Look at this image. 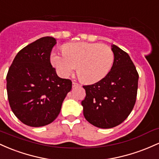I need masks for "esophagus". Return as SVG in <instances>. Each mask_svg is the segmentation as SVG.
<instances>
[{
	"label": "esophagus",
	"mask_w": 159,
	"mask_h": 159,
	"mask_svg": "<svg viewBox=\"0 0 159 159\" xmlns=\"http://www.w3.org/2000/svg\"><path fill=\"white\" fill-rule=\"evenodd\" d=\"M72 85H73V87H76V86H80V84H78L77 83H75V82H73V83H72Z\"/></svg>",
	"instance_id": "1"
}]
</instances>
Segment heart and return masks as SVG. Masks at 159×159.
I'll return each instance as SVG.
<instances>
[{"instance_id": "obj_1", "label": "heart", "mask_w": 159, "mask_h": 159, "mask_svg": "<svg viewBox=\"0 0 159 159\" xmlns=\"http://www.w3.org/2000/svg\"><path fill=\"white\" fill-rule=\"evenodd\" d=\"M114 54L106 44L75 43L66 44L62 52L51 53V64L57 74L67 77L77 65V73L84 83H94L109 74L113 64Z\"/></svg>"}]
</instances>
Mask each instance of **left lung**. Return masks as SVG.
Wrapping results in <instances>:
<instances>
[{"label": "left lung", "instance_id": "obj_1", "mask_svg": "<svg viewBox=\"0 0 159 159\" xmlns=\"http://www.w3.org/2000/svg\"><path fill=\"white\" fill-rule=\"evenodd\" d=\"M112 68L103 79L84 85L86 96L82 101L83 115L89 123L101 128L119 125L132 111L136 102L139 75L128 53L111 45Z\"/></svg>", "mask_w": 159, "mask_h": 159}]
</instances>
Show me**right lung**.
Masks as SVG:
<instances>
[{"mask_svg": "<svg viewBox=\"0 0 159 159\" xmlns=\"http://www.w3.org/2000/svg\"><path fill=\"white\" fill-rule=\"evenodd\" d=\"M56 40L43 37L18 52L7 75V90L12 111L31 127L50 124L72 89L70 80L60 78L50 63Z\"/></svg>", "mask_w": 159, "mask_h": 159, "instance_id": "add662e5", "label": "right lung"}]
</instances>
